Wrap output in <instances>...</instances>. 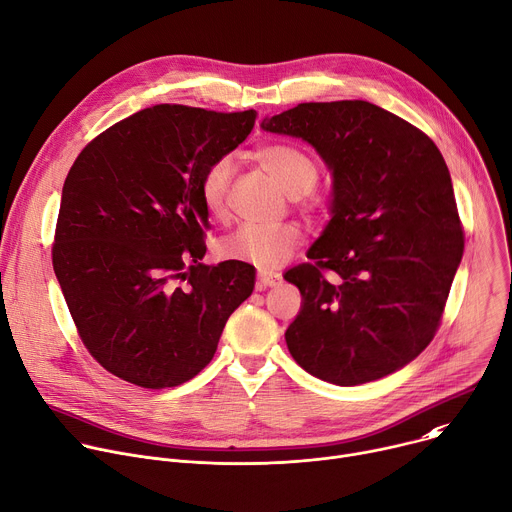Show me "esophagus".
I'll return each instance as SVG.
<instances>
[{"instance_id": "obj_1", "label": "esophagus", "mask_w": 512, "mask_h": 512, "mask_svg": "<svg viewBox=\"0 0 512 512\" xmlns=\"http://www.w3.org/2000/svg\"><path fill=\"white\" fill-rule=\"evenodd\" d=\"M282 282V275L271 269H259L257 273V290H265V288H273Z\"/></svg>"}]
</instances>
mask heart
I'll list each match as a JSON object with an SVG mask.
<instances>
[{
    "label": "heart",
    "mask_w": 512,
    "mask_h": 512,
    "mask_svg": "<svg viewBox=\"0 0 512 512\" xmlns=\"http://www.w3.org/2000/svg\"><path fill=\"white\" fill-rule=\"evenodd\" d=\"M253 157L296 202L316 204L314 185L318 183L320 167L306 151L286 143H271L259 147ZM230 175V161L218 159L206 167L200 181V200L206 212L218 220L228 216ZM302 241L304 232L294 222L273 226L245 224L224 237L216 251L218 257L226 261H243L259 269H273L294 257Z\"/></svg>",
    "instance_id": "1"
}]
</instances>
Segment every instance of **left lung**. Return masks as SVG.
<instances>
[{"label":"left lung","mask_w":512,"mask_h":512,"mask_svg":"<svg viewBox=\"0 0 512 512\" xmlns=\"http://www.w3.org/2000/svg\"><path fill=\"white\" fill-rule=\"evenodd\" d=\"M261 126L302 138L333 171V218L312 261L284 275L304 300L288 349L324 382L380 380L433 341L463 255L445 159L423 130L363 100L298 104Z\"/></svg>","instance_id":"1"}]
</instances>
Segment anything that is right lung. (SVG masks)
Instances as JSON below:
<instances>
[{"instance_id": "right-lung-1", "label": "right lung", "mask_w": 512, "mask_h": 512, "mask_svg": "<svg viewBox=\"0 0 512 512\" xmlns=\"http://www.w3.org/2000/svg\"><path fill=\"white\" fill-rule=\"evenodd\" d=\"M255 118L159 104L98 134L69 169L53 267L79 339L116 378L151 390L192 380L251 296L253 265L202 263L200 181Z\"/></svg>"}]
</instances>
